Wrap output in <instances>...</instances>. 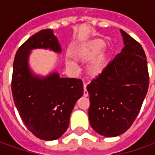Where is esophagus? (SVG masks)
<instances>
[{
	"label": "esophagus",
	"mask_w": 155,
	"mask_h": 155,
	"mask_svg": "<svg viewBox=\"0 0 155 155\" xmlns=\"http://www.w3.org/2000/svg\"><path fill=\"white\" fill-rule=\"evenodd\" d=\"M89 95V93H88L87 90H86V84H84V97H87Z\"/></svg>",
	"instance_id": "1"
}]
</instances>
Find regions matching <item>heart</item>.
I'll list each match as a JSON object with an SVG mask.
<instances>
[{"instance_id":"obj_1","label":"heart","mask_w":155,"mask_h":155,"mask_svg":"<svg viewBox=\"0 0 155 155\" xmlns=\"http://www.w3.org/2000/svg\"><path fill=\"white\" fill-rule=\"evenodd\" d=\"M104 42L102 40H92L85 42L73 51V56L80 62H89L86 66V73L91 78L98 77L106 68L108 61L107 53L101 51L104 47ZM66 64L70 67L74 66V62L71 60L66 61Z\"/></svg>"}]
</instances>
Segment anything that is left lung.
<instances>
[{"instance_id": "left-lung-1", "label": "left lung", "mask_w": 155, "mask_h": 155, "mask_svg": "<svg viewBox=\"0 0 155 155\" xmlns=\"http://www.w3.org/2000/svg\"><path fill=\"white\" fill-rule=\"evenodd\" d=\"M124 46L104 71L87 85L91 127L101 135L115 137L130 129L149 88L145 53L120 29Z\"/></svg>"}]
</instances>
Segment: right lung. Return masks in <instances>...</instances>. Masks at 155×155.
<instances>
[{
    "mask_svg": "<svg viewBox=\"0 0 155 155\" xmlns=\"http://www.w3.org/2000/svg\"><path fill=\"white\" fill-rule=\"evenodd\" d=\"M35 49L61 52L53 30L45 29L31 36L15 54L12 95L22 121L35 136L57 140L68 129L74 104L84 94L83 83L81 79L60 77L56 71L46 76L35 74L29 64Z\"/></svg>",
    "mask_w": 155,
    "mask_h": 155,
    "instance_id": "add662e5",
    "label": "right lung"
}]
</instances>
